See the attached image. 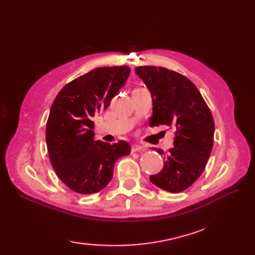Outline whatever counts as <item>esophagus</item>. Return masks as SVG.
Returning a JSON list of instances; mask_svg holds the SVG:
<instances>
[{
  "instance_id": "1",
  "label": "esophagus",
  "mask_w": 255,
  "mask_h": 255,
  "mask_svg": "<svg viewBox=\"0 0 255 255\" xmlns=\"http://www.w3.org/2000/svg\"><path fill=\"white\" fill-rule=\"evenodd\" d=\"M132 152H141V151H144V148L142 145H139V144H133L132 145Z\"/></svg>"
}]
</instances>
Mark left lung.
Instances as JSON below:
<instances>
[{
    "label": "left lung",
    "mask_w": 255,
    "mask_h": 255,
    "mask_svg": "<svg viewBox=\"0 0 255 255\" xmlns=\"http://www.w3.org/2000/svg\"><path fill=\"white\" fill-rule=\"evenodd\" d=\"M151 92L153 115L151 127L174 128V148L164 155V168L150 181L169 192H181L202 174L214 142L212 113L200 91L184 75L166 68L141 66L135 69Z\"/></svg>",
    "instance_id": "left-lung-1"
}]
</instances>
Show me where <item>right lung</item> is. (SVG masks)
Returning a JSON list of instances; mask_svg holds the SVG:
<instances>
[{
  "label": "right lung",
  "mask_w": 255,
  "mask_h": 255,
  "mask_svg": "<svg viewBox=\"0 0 255 255\" xmlns=\"http://www.w3.org/2000/svg\"><path fill=\"white\" fill-rule=\"evenodd\" d=\"M129 72L128 66L94 69L68 83L53 101L45 128L50 160L61 182L78 194L102 190L117 159L130 153L127 141L95 140L92 130V117L110 106Z\"/></svg>",
  "instance_id": "right-lung-1"
}]
</instances>
